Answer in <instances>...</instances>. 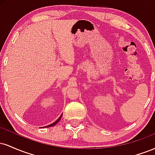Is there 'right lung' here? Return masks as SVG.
<instances>
[{
    "mask_svg": "<svg viewBox=\"0 0 155 155\" xmlns=\"http://www.w3.org/2000/svg\"><path fill=\"white\" fill-rule=\"evenodd\" d=\"M62 115H63V114H61V115H60V117H59V118H58V120H57L56 121H55L54 122H53L52 124H49V125H47V126H45V127H52V126L55 125V124H56L57 123H58V122H59V121L60 120V119H61V117H62Z\"/></svg>",
    "mask_w": 155,
    "mask_h": 155,
    "instance_id": "obj_1",
    "label": "right lung"
}]
</instances>
